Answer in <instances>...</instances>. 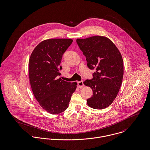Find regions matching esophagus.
<instances>
[{"label": "esophagus", "instance_id": "1", "mask_svg": "<svg viewBox=\"0 0 150 150\" xmlns=\"http://www.w3.org/2000/svg\"><path fill=\"white\" fill-rule=\"evenodd\" d=\"M77 86L79 87V88H82L83 86H84V83H83V81H79L77 83Z\"/></svg>", "mask_w": 150, "mask_h": 150}]
</instances>
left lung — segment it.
<instances>
[{"instance_id": "left-lung-1", "label": "left lung", "mask_w": 150, "mask_h": 150, "mask_svg": "<svg viewBox=\"0 0 150 150\" xmlns=\"http://www.w3.org/2000/svg\"><path fill=\"white\" fill-rule=\"evenodd\" d=\"M76 42L86 57L88 68L95 70L92 79L84 81L93 91L87 104L95 109L106 108L115 99L122 84L124 64L121 54L106 37L77 39Z\"/></svg>"}]
</instances>
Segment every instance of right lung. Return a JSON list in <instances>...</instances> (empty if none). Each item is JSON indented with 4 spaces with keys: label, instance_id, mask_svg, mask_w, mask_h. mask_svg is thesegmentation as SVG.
Here are the masks:
<instances>
[{
    "label": "right lung",
    "instance_id": "1",
    "mask_svg": "<svg viewBox=\"0 0 150 150\" xmlns=\"http://www.w3.org/2000/svg\"><path fill=\"white\" fill-rule=\"evenodd\" d=\"M70 39H51L39 43L29 61V77L33 95L39 105L51 114L65 111L77 83L58 79L62 55L71 45Z\"/></svg>",
    "mask_w": 150,
    "mask_h": 150
}]
</instances>
